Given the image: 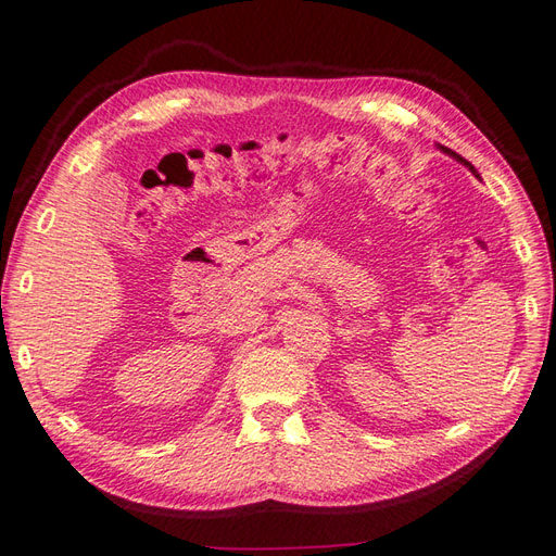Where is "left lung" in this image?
Masks as SVG:
<instances>
[{"instance_id": "obj_1", "label": "left lung", "mask_w": 556, "mask_h": 556, "mask_svg": "<svg viewBox=\"0 0 556 556\" xmlns=\"http://www.w3.org/2000/svg\"><path fill=\"white\" fill-rule=\"evenodd\" d=\"M438 149H441V151H443V153H447V156H450V159H455V161H457V163H462V165H464V167H469V170H471V175H473V177H479V179H481V175H479V170H476V167H473V165H471V163H469V161H467V159H462V156H459V153H455V151H453V149H447V147H441V144H438Z\"/></svg>"}]
</instances>
